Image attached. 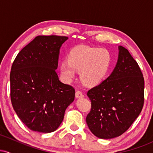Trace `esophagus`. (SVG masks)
Segmentation results:
<instances>
[{
	"mask_svg": "<svg viewBox=\"0 0 153 153\" xmlns=\"http://www.w3.org/2000/svg\"><path fill=\"white\" fill-rule=\"evenodd\" d=\"M75 97H76L77 99H80V98L84 97V95L82 94L81 91H77L76 92H75Z\"/></svg>",
	"mask_w": 153,
	"mask_h": 153,
	"instance_id": "obj_1",
	"label": "esophagus"
}]
</instances>
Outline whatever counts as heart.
Returning <instances> with one entry per match:
<instances>
[{
  "label": "heart",
  "instance_id": "b5f03b06",
  "mask_svg": "<svg viewBox=\"0 0 153 153\" xmlns=\"http://www.w3.org/2000/svg\"><path fill=\"white\" fill-rule=\"evenodd\" d=\"M111 63V55L106 49L79 46L70 52L68 61L60 63L59 71L64 81H71L76 71L84 85L94 86L106 77Z\"/></svg>",
  "mask_w": 153,
  "mask_h": 153
}]
</instances>
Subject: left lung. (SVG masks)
<instances>
[{"mask_svg":"<svg viewBox=\"0 0 153 153\" xmlns=\"http://www.w3.org/2000/svg\"><path fill=\"white\" fill-rule=\"evenodd\" d=\"M144 88L137 62L127 49L119 46L111 74L87 93L91 109L86 123L91 132L101 139L114 138L125 132L143 109Z\"/></svg>","mask_w":153,"mask_h":153,"instance_id":"obj_1","label":"left lung"}]
</instances>
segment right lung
Instances as JSON below:
<instances>
[{
	"mask_svg": "<svg viewBox=\"0 0 153 153\" xmlns=\"http://www.w3.org/2000/svg\"><path fill=\"white\" fill-rule=\"evenodd\" d=\"M67 36H37L17 54L10 73V100L22 122L42 133L55 131L74 101L75 89L59 81L56 69Z\"/></svg>",
	"mask_w": 153,
	"mask_h": 153,
	"instance_id": "1",
	"label": "right lung"
}]
</instances>
